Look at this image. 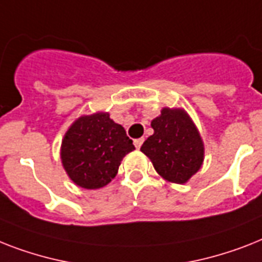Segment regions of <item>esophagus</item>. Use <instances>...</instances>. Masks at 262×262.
I'll return each instance as SVG.
<instances>
[{"label": "esophagus", "mask_w": 262, "mask_h": 262, "mask_svg": "<svg viewBox=\"0 0 262 262\" xmlns=\"http://www.w3.org/2000/svg\"><path fill=\"white\" fill-rule=\"evenodd\" d=\"M142 142H144V138H136L135 140V146L136 148H137V149H140V148H141V145H142Z\"/></svg>", "instance_id": "esophagus-1"}]
</instances>
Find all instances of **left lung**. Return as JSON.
Here are the masks:
<instances>
[{
	"label": "left lung",
	"instance_id": "1",
	"mask_svg": "<svg viewBox=\"0 0 262 262\" xmlns=\"http://www.w3.org/2000/svg\"><path fill=\"white\" fill-rule=\"evenodd\" d=\"M150 126L153 135L140 150L163 179L176 184L187 183L205 160V144L190 114L182 107H163Z\"/></svg>",
	"mask_w": 262,
	"mask_h": 262
}]
</instances>
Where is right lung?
I'll use <instances>...</instances> for the list:
<instances>
[{
	"label": "right lung",
	"instance_id": "right-lung-1",
	"mask_svg": "<svg viewBox=\"0 0 262 262\" xmlns=\"http://www.w3.org/2000/svg\"><path fill=\"white\" fill-rule=\"evenodd\" d=\"M135 150L133 141L107 112L80 116L64 133L60 160L76 186L98 190L116 178L121 161Z\"/></svg>",
	"mask_w": 262,
	"mask_h": 262
}]
</instances>
